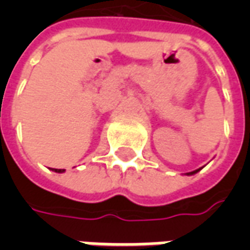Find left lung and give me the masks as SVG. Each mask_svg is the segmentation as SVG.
<instances>
[{
	"mask_svg": "<svg viewBox=\"0 0 250 250\" xmlns=\"http://www.w3.org/2000/svg\"><path fill=\"white\" fill-rule=\"evenodd\" d=\"M199 170H201V168H198V170H194V171H191V173H186V174H188V175H193V174L198 173Z\"/></svg>",
	"mask_w": 250,
	"mask_h": 250,
	"instance_id": "8db88e82",
	"label": "left lung"
}]
</instances>
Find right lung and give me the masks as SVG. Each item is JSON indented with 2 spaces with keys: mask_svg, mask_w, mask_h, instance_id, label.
Returning <instances> with one entry per match:
<instances>
[{
  "mask_svg": "<svg viewBox=\"0 0 250 250\" xmlns=\"http://www.w3.org/2000/svg\"><path fill=\"white\" fill-rule=\"evenodd\" d=\"M52 170H53L55 173H64V171H65L64 168H52Z\"/></svg>",
  "mask_w": 250,
  "mask_h": 250,
  "instance_id": "1",
  "label": "right lung"
}]
</instances>
